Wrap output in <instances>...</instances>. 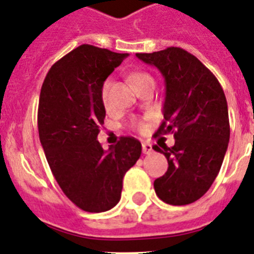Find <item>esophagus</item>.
Returning a JSON list of instances; mask_svg holds the SVG:
<instances>
[{"mask_svg": "<svg viewBox=\"0 0 254 254\" xmlns=\"http://www.w3.org/2000/svg\"><path fill=\"white\" fill-rule=\"evenodd\" d=\"M153 151V146L149 142H142V153L150 154Z\"/></svg>", "mask_w": 254, "mask_h": 254, "instance_id": "1", "label": "esophagus"}]
</instances>
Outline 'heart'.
I'll return each mask as SVG.
<instances>
[{
  "label": "heart",
  "instance_id": "b5f03b06",
  "mask_svg": "<svg viewBox=\"0 0 254 254\" xmlns=\"http://www.w3.org/2000/svg\"><path fill=\"white\" fill-rule=\"evenodd\" d=\"M131 79L132 82H133V84H135L136 88L144 87V86H148V84H154V78L151 77L149 73H146V71H136V73H133V74L131 75ZM110 87H112V81L108 79V81H105V83L103 84V90H101V99H103V104L108 112L112 110V106H110L109 103ZM132 126H133V128L136 129L144 128L142 123L136 122V121L132 122Z\"/></svg>",
  "mask_w": 254,
  "mask_h": 254
}]
</instances>
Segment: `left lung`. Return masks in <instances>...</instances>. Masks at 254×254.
Here are the masks:
<instances>
[{
  "instance_id": "obj_1",
  "label": "left lung",
  "mask_w": 254,
  "mask_h": 254,
  "mask_svg": "<svg viewBox=\"0 0 254 254\" xmlns=\"http://www.w3.org/2000/svg\"><path fill=\"white\" fill-rule=\"evenodd\" d=\"M154 65L166 82L164 121L155 135L175 136V145H154L164 154L168 170L154 181L167 204L194 203L209 190L224 162L230 138L227 101L220 82L194 55L180 47L136 54Z\"/></svg>"
}]
</instances>
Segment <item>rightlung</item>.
<instances>
[{
    "label": "right lung",
    "instance_id": "right-lung-1",
    "mask_svg": "<svg viewBox=\"0 0 254 254\" xmlns=\"http://www.w3.org/2000/svg\"><path fill=\"white\" fill-rule=\"evenodd\" d=\"M127 54L82 45L50 68L40 94L38 133L54 177L78 208L112 209L125 173L141 155V144L123 136L109 150L97 141L105 119L101 90Z\"/></svg>",
    "mask_w": 254,
    "mask_h": 254
}]
</instances>
